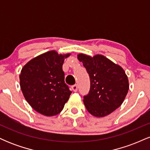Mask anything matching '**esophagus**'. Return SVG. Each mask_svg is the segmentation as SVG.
Here are the masks:
<instances>
[{
    "instance_id": "esophagus-1",
    "label": "esophagus",
    "mask_w": 150,
    "mask_h": 150,
    "mask_svg": "<svg viewBox=\"0 0 150 150\" xmlns=\"http://www.w3.org/2000/svg\"><path fill=\"white\" fill-rule=\"evenodd\" d=\"M72 89H73L74 92H77V89H78V86H77V85H74L72 86Z\"/></svg>"
}]
</instances>
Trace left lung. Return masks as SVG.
<instances>
[{
    "label": "left lung",
    "instance_id": "left-lung-1",
    "mask_svg": "<svg viewBox=\"0 0 150 150\" xmlns=\"http://www.w3.org/2000/svg\"><path fill=\"white\" fill-rule=\"evenodd\" d=\"M90 78V89L84 96L88 112L96 117L107 116L124 101L129 89L128 77L124 70L102 55L92 58L79 54Z\"/></svg>",
    "mask_w": 150,
    "mask_h": 150
}]
</instances>
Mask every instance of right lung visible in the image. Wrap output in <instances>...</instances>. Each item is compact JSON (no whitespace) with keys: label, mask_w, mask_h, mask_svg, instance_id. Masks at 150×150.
Masks as SVG:
<instances>
[{"label":"right lung","mask_w":150,"mask_h":150,"mask_svg":"<svg viewBox=\"0 0 150 150\" xmlns=\"http://www.w3.org/2000/svg\"><path fill=\"white\" fill-rule=\"evenodd\" d=\"M69 56L51 51L33 58L22 68L20 88L38 113L46 116L57 115L69 99L72 92L65 83L62 68L64 58Z\"/></svg>","instance_id":"1"}]
</instances>
